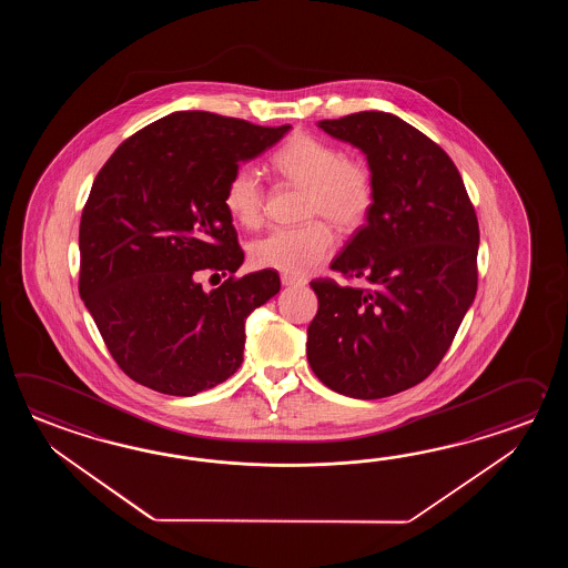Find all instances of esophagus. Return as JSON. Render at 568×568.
I'll use <instances>...</instances> for the list:
<instances>
[{
	"mask_svg": "<svg viewBox=\"0 0 568 568\" xmlns=\"http://www.w3.org/2000/svg\"><path fill=\"white\" fill-rule=\"evenodd\" d=\"M280 280H282V286H302V284H304L301 278H296V276H290V274H282Z\"/></svg>",
	"mask_w": 568,
	"mask_h": 568,
	"instance_id": "esophagus-1",
	"label": "esophagus"
}]
</instances>
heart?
<instances>
[{"label":"heart","instance_id":"1","mask_svg":"<svg viewBox=\"0 0 568 568\" xmlns=\"http://www.w3.org/2000/svg\"><path fill=\"white\" fill-rule=\"evenodd\" d=\"M280 179L304 191L302 217H325L338 230L362 227L375 201L374 174L359 158L343 156L337 148L308 133H294L270 158ZM264 184L254 169L235 170L223 203L233 221L254 227L264 213ZM335 247V235L326 221L313 219L301 227H282L250 245V260L257 267L290 276L308 274L321 266Z\"/></svg>","mask_w":568,"mask_h":568}]
</instances>
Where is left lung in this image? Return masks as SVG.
<instances>
[{
  "instance_id": "obj_1",
  "label": "left lung",
  "mask_w": 568,
  "mask_h": 568,
  "mask_svg": "<svg viewBox=\"0 0 568 568\" xmlns=\"http://www.w3.org/2000/svg\"><path fill=\"white\" fill-rule=\"evenodd\" d=\"M318 128L362 150L375 201L331 264L367 286L311 282L306 357L333 392L386 398L435 372L475 301L477 215L447 152L398 115L359 111Z\"/></svg>"
}]
</instances>
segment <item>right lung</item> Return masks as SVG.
Returning <instances> with one entry per match:
<instances>
[{"mask_svg": "<svg viewBox=\"0 0 568 568\" xmlns=\"http://www.w3.org/2000/svg\"><path fill=\"white\" fill-rule=\"evenodd\" d=\"M288 130L176 111L133 133L99 170L79 230V292L133 382L194 396L240 369L245 318L278 294L280 276L233 278L243 252L223 194L240 164ZM203 271L231 278L205 293Z\"/></svg>", "mask_w": 568, "mask_h": 568, "instance_id": "add662e5", "label": "right lung"}]
</instances>
